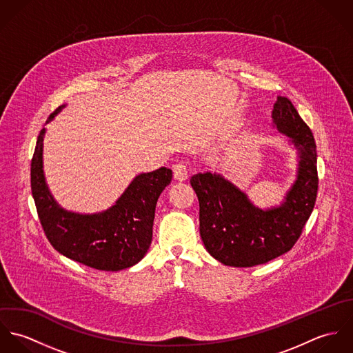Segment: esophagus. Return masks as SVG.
<instances>
[{
  "mask_svg": "<svg viewBox=\"0 0 353 353\" xmlns=\"http://www.w3.org/2000/svg\"><path fill=\"white\" fill-rule=\"evenodd\" d=\"M172 170H174V178H175L176 181L183 182V181H186V179L189 178V168H188L186 163L179 161L178 164L174 165Z\"/></svg>",
  "mask_w": 353,
  "mask_h": 353,
  "instance_id": "esophagus-1",
  "label": "esophagus"
}]
</instances>
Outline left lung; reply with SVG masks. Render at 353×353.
Returning a JSON list of instances; mask_svg holds the SVG:
<instances>
[{
    "instance_id": "left-lung-1",
    "label": "left lung",
    "mask_w": 353,
    "mask_h": 353,
    "mask_svg": "<svg viewBox=\"0 0 353 353\" xmlns=\"http://www.w3.org/2000/svg\"><path fill=\"white\" fill-rule=\"evenodd\" d=\"M273 128L296 151V176L280 205L259 208L231 181L200 172L190 183L200 201L202 242L214 259L235 268L266 263L290 252L316 200V147L310 128L285 97L272 110Z\"/></svg>"
}]
</instances>
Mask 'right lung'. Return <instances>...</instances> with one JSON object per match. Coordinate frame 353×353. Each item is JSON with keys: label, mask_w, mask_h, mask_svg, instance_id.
I'll return each instance as SVG.
<instances>
[{"label": "right lung", "mask_w": 353, "mask_h": 353, "mask_svg": "<svg viewBox=\"0 0 353 353\" xmlns=\"http://www.w3.org/2000/svg\"><path fill=\"white\" fill-rule=\"evenodd\" d=\"M59 105L46 121L62 111ZM38 136L31 161V190L38 216L51 246L90 268L118 272L139 263L148 252L156 202L171 183L172 171L161 167L134 176L121 197L98 213H79L62 208L51 194L43 171V140Z\"/></svg>", "instance_id": "1"}]
</instances>
